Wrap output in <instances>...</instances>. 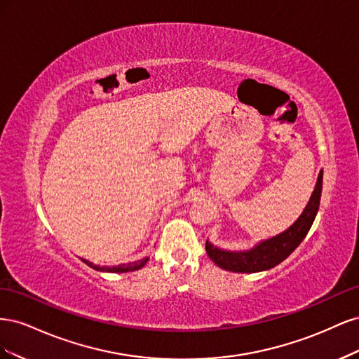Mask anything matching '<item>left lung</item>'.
Listing matches in <instances>:
<instances>
[{
  "label": "left lung",
  "mask_w": 359,
  "mask_h": 359,
  "mask_svg": "<svg viewBox=\"0 0 359 359\" xmlns=\"http://www.w3.org/2000/svg\"><path fill=\"white\" fill-rule=\"evenodd\" d=\"M322 178L323 172L319 173L316 189H314L306 210H304L297 223L289 227L286 232L260 243L250 252H224V250L217 248L206 241L205 248L210 259L217 266L233 271V273H259V271L269 269L283 262L306 238L314 222L322 196Z\"/></svg>",
  "instance_id": "1"
}]
</instances>
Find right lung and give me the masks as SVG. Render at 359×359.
Listing matches in <instances>:
<instances>
[{
	"mask_svg": "<svg viewBox=\"0 0 359 359\" xmlns=\"http://www.w3.org/2000/svg\"><path fill=\"white\" fill-rule=\"evenodd\" d=\"M82 260H83L86 265L93 266L94 269H97V271H107V273H130V271H136L139 268H142L148 262V259L145 257V259L137 260V262L123 264V265H118V266H97V265H93L91 262H88V260H85V259H82Z\"/></svg>",
	"mask_w": 359,
	"mask_h": 359,
	"instance_id": "add662e5",
	"label": "right lung"
}]
</instances>
